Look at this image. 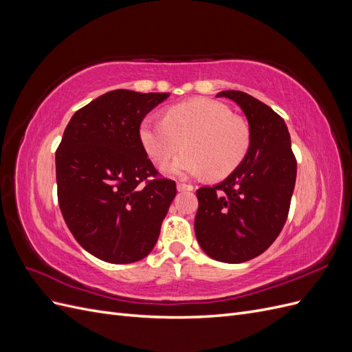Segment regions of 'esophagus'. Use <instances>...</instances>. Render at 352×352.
<instances>
[{
  "mask_svg": "<svg viewBox=\"0 0 352 352\" xmlns=\"http://www.w3.org/2000/svg\"><path fill=\"white\" fill-rule=\"evenodd\" d=\"M192 189H194V186L189 185V184H182V182L177 184V190H179V192H185V190H192Z\"/></svg>",
  "mask_w": 352,
  "mask_h": 352,
  "instance_id": "34e87169",
  "label": "esophagus"
}]
</instances>
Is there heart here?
Wrapping results in <instances>:
<instances>
[{
	"label": "heart",
	"mask_w": 352,
	"mask_h": 352,
	"mask_svg": "<svg viewBox=\"0 0 352 352\" xmlns=\"http://www.w3.org/2000/svg\"><path fill=\"white\" fill-rule=\"evenodd\" d=\"M140 141L157 167H164L184 142L186 151L173 163L172 173H210L212 179H223L247 157L251 133L226 104L194 98L170 107L163 120L145 117L140 126Z\"/></svg>",
	"instance_id": "obj_1"
}]
</instances>
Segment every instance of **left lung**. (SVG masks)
<instances>
[{
	"instance_id": "1",
	"label": "left lung",
	"mask_w": 352,
	"mask_h": 352,
	"mask_svg": "<svg viewBox=\"0 0 352 352\" xmlns=\"http://www.w3.org/2000/svg\"><path fill=\"white\" fill-rule=\"evenodd\" d=\"M217 97L236 102L248 120L251 145L223 182L197 190L195 235L208 257L238 264L257 257L280 233L296 179V160L282 117L242 91Z\"/></svg>"
}]
</instances>
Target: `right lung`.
Masks as SVG:
<instances>
[{"label":"right lung","instance_id":"right-lung-1","mask_svg":"<svg viewBox=\"0 0 352 352\" xmlns=\"http://www.w3.org/2000/svg\"><path fill=\"white\" fill-rule=\"evenodd\" d=\"M168 95L110 91L74 113L63 133L60 210L80 247L102 261L145 258L176 197V184L157 177L140 141L144 117Z\"/></svg>","mask_w":352,"mask_h":352}]
</instances>
